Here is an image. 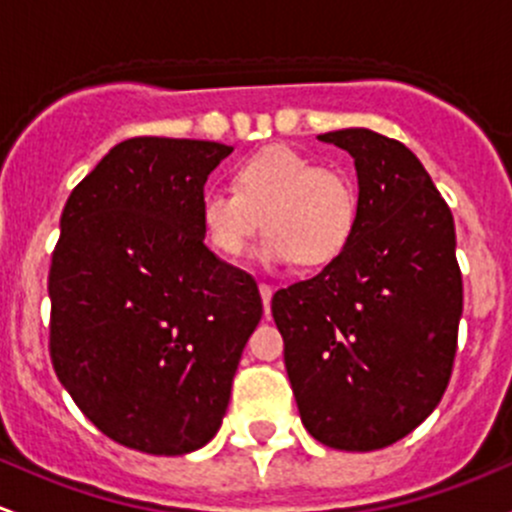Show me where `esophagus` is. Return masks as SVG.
I'll list each match as a JSON object with an SVG mask.
<instances>
[{
	"label": "esophagus",
	"instance_id": "1",
	"mask_svg": "<svg viewBox=\"0 0 512 512\" xmlns=\"http://www.w3.org/2000/svg\"><path fill=\"white\" fill-rule=\"evenodd\" d=\"M258 291H261V298H263V308H271V298H273V286H268V283H258Z\"/></svg>",
	"mask_w": 512,
	"mask_h": 512
}]
</instances>
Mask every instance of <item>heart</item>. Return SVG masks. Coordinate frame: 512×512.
Wrapping results in <instances>:
<instances>
[{
    "label": "heart",
    "mask_w": 512,
    "mask_h": 512,
    "mask_svg": "<svg viewBox=\"0 0 512 512\" xmlns=\"http://www.w3.org/2000/svg\"><path fill=\"white\" fill-rule=\"evenodd\" d=\"M199 212L219 254H244L263 224L268 239L261 258L320 268L350 244L360 199L340 170L318 167L293 147L271 145L236 167L234 189H207Z\"/></svg>",
    "instance_id": "b5f03b06"
}]
</instances>
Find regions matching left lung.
<instances>
[{
  "label": "left lung",
  "mask_w": 512,
  "mask_h": 512,
  "mask_svg": "<svg viewBox=\"0 0 512 512\" xmlns=\"http://www.w3.org/2000/svg\"><path fill=\"white\" fill-rule=\"evenodd\" d=\"M320 140L355 157V234L318 276L276 291L271 313L310 436L374 451L414 431L449 387L463 310L456 231L402 142L365 128Z\"/></svg>",
  "instance_id": "1"
}]
</instances>
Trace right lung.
Returning <instances> with one entry per match:
<instances>
[{
  "label": "right lung",
  "mask_w": 512,
  "mask_h": 512,
  "mask_svg": "<svg viewBox=\"0 0 512 512\" xmlns=\"http://www.w3.org/2000/svg\"><path fill=\"white\" fill-rule=\"evenodd\" d=\"M231 150L130 138L63 207L51 362L78 409L128 449L182 456L212 441L261 320L254 276L204 244V184Z\"/></svg>",
  "instance_id": "right-lung-1"
}]
</instances>
